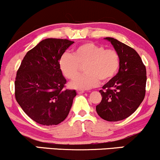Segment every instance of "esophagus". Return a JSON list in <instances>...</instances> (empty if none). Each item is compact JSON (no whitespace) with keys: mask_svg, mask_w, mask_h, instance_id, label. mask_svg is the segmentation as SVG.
<instances>
[{"mask_svg":"<svg viewBox=\"0 0 160 160\" xmlns=\"http://www.w3.org/2000/svg\"><path fill=\"white\" fill-rule=\"evenodd\" d=\"M77 92H78V94H82V93L85 92V91H84L83 89H78V90H77Z\"/></svg>","mask_w":160,"mask_h":160,"instance_id":"1","label":"esophagus"}]
</instances>
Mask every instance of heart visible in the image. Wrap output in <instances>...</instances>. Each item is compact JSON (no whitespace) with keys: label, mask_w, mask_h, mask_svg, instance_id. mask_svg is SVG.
I'll return each mask as SVG.
<instances>
[{"label":"heart","mask_w":160,"mask_h":160,"mask_svg":"<svg viewBox=\"0 0 160 160\" xmlns=\"http://www.w3.org/2000/svg\"><path fill=\"white\" fill-rule=\"evenodd\" d=\"M59 68L66 78L74 80L84 65V74L71 82L78 89H91L98 84L111 80L117 75L120 66L119 53L102 45L88 42L79 45L73 55L65 52L58 61Z\"/></svg>","instance_id":"b5f03b06"}]
</instances>
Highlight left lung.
Returning <instances> with one entry per match:
<instances>
[{
    "label": "left lung",
    "mask_w": 160,
    "mask_h": 160,
    "mask_svg": "<svg viewBox=\"0 0 160 160\" xmlns=\"http://www.w3.org/2000/svg\"><path fill=\"white\" fill-rule=\"evenodd\" d=\"M120 57L117 75L99 91L102 99L97 113L110 122L127 118L137 110L146 92V68L140 56L132 47L112 38H106Z\"/></svg>",
    "instance_id": "1"
}]
</instances>
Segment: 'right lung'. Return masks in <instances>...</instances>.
Segmentation results:
<instances>
[{
    "mask_svg": "<svg viewBox=\"0 0 160 160\" xmlns=\"http://www.w3.org/2000/svg\"><path fill=\"white\" fill-rule=\"evenodd\" d=\"M74 43L68 39L43 40L26 53L18 69L16 100L38 123L58 125L68 115L77 92L65 89L67 81L58 61Z\"/></svg>",
    "mask_w": 160,
    "mask_h": 160,
    "instance_id": "1",
    "label": "right lung"
}]
</instances>
